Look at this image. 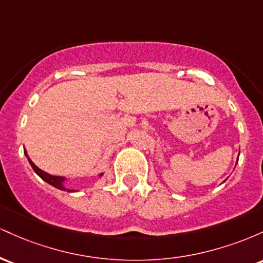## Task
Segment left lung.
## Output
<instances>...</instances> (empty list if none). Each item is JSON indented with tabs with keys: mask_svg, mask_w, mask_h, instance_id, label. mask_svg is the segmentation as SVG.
<instances>
[{
	"mask_svg": "<svg viewBox=\"0 0 263 263\" xmlns=\"http://www.w3.org/2000/svg\"><path fill=\"white\" fill-rule=\"evenodd\" d=\"M238 155H240V152H238ZM237 161H238V159H237ZM236 164H237V162H236Z\"/></svg>",
	"mask_w": 263,
	"mask_h": 263,
	"instance_id": "left-lung-1",
	"label": "left lung"
}]
</instances>
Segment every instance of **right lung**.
<instances>
[{"label": "right lung", "instance_id": "right-lung-1", "mask_svg": "<svg viewBox=\"0 0 263 263\" xmlns=\"http://www.w3.org/2000/svg\"><path fill=\"white\" fill-rule=\"evenodd\" d=\"M25 156L27 157V159H28L29 164H31V167L33 168V171L35 172V173L38 174L39 177L42 178V179L44 180V182H47L48 184H50V185H53L54 188L59 189V190H64V192H69V193H74V192H78V189H69L68 186L65 185V182H66V178L65 177H60V176H52V174L47 173V172L39 170L37 165L34 164L31 161V158H29L28 155H27V151L25 149ZM104 176V173L99 174V177H102Z\"/></svg>", "mask_w": 263, "mask_h": 263}]
</instances>
